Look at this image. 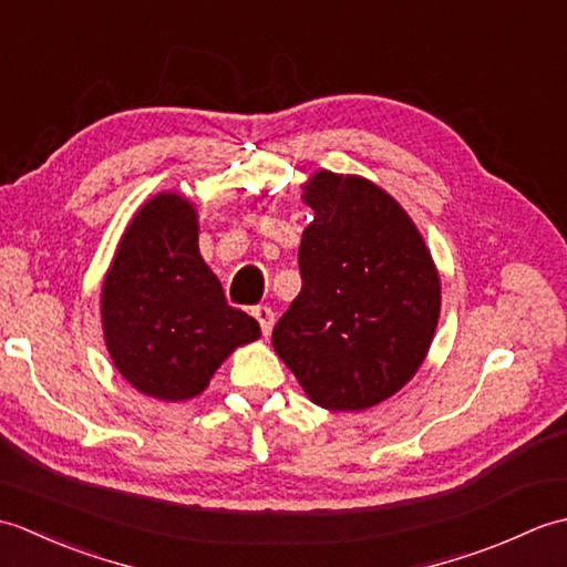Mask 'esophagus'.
I'll return each mask as SVG.
<instances>
[{"label":"esophagus","mask_w":567,"mask_h":567,"mask_svg":"<svg viewBox=\"0 0 567 567\" xmlns=\"http://www.w3.org/2000/svg\"><path fill=\"white\" fill-rule=\"evenodd\" d=\"M252 317L258 319L262 336H270V331H272V327H275V311H272L270 307L260 305V307H252Z\"/></svg>","instance_id":"34e87169"}]
</instances>
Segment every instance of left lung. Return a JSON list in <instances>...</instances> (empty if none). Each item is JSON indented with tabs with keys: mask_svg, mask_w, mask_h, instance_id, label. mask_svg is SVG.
Instances as JSON below:
<instances>
[{
	"mask_svg": "<svg viewBox=\"0 0 567 567\" xmlns=\"http://www.w3.org/2000/svg\"><path fill=\"white\" fill-rule=\"evenodd\" d=\"M302 292L272 329L275 353L315 404L363 412L416 375L441 315V277L402 204L360 175L307 179Z\"/></svg>",
	"mask_w": 567,
	"mask_h": 567,
	"instance_id": "8db88e82",
	"label": "left lung"
}]
</instances>
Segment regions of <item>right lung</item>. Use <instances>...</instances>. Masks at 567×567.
<instances>
[{
    "label": "right lung",
    "instance_id": "add662e5",
    "mask_svg": "<svg viewBox=\"0 0 567 567\" xmlns=\"http://www.w3.org/2000/svg\"><path fill=\"white\" fill-rule=\"evenodd\" d=\"M102 329L114 368L161 402L202 394L258 321L226 305L199 252L197 207L161 192L128 221L102 282Z\"/></svg>",
    "mask_w": 567,
    "mask_h": 567
}]
</instances>
